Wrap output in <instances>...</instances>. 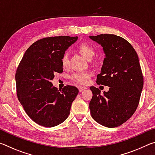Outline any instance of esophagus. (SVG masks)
I'll return each mask as SVG.
<instances>
[{
    "label": "esophagus",
    "mask_w": 155,
    "mask_h": 155,
    "mask_svg": "<svg viewBox=\"0 0 155 155\" xmlns=\"http://www.w3.org/2000/svg\"><path fill=\"white\" fill-rule=\"evenodd\" d=\"M85 89H86L85 87H82V86H79V87H78V90H79L80 92L83 91L84 90H85Z\"/></svg>",
    "instance_id": "obj_1"
}]
</instances>
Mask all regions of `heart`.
<instances>
[{
  "label": "heart",
  "instance_id": "1",
  "mask_svg": "<svg viewBox=\"0 0 155 155\" xmlns=\"http://www.w3.org/2000/svg\"><path fill=\"white\" fill-rule=\"evenodd\" d=\"M78 50H79L81 54L87 60H91L93 58L94 54H95V51L90 45H89L87 43H83L78 46ZM61 65L63 67H67L69 62V59H68V53H64L63 54L61 59ZM91 77V74L90 72L85 71V72H77L73 73L71 76V79L75 81L81 85H85L88 82V80Z\"/></svg>",
  "mask_w": 155,
  "mask_h": 155
}]
</instances>
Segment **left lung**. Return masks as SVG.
Wrapping results in <instances>:
<instances>
[{
  "mask_svg": "<svg viewBox=\"0 0 155 155\" xmlns=\"http://www.w3.org/2000/svg\"><path fill=\"white\" fill-rule=\"evenodd\" d=\"M105 53L96 83L109 87L108 91L90 87L91 117L108 128L119 127L134 114L140 102L143 77L137 54L125 39L113 34L90 36Z\"/></svg>",
  "mask_w": 155,
  "mask_h": 155,
  "instance_id": "obj_1",
  "label": "left lung"
}]
</instances>
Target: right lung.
Listing matches in <instances>:
<instances>
[{"mask_svg": "<svg viewBox=\"0 0 155 155\" xmlns=\"http://www.w3.org/2000/svg\"><path fill=\"white\" fill-rule=\"evenodd\" d=\"M78 37H48L29 46L15 73L17 96L25 112L39 125L53 127L68 118L78 90L67 85L59 90L51 81L62 73L61 57Z\"/></svg>", "mask_w": 155, "mask_h": 155, "instance_id": "1", "label": "right lung"}]
</instances>
